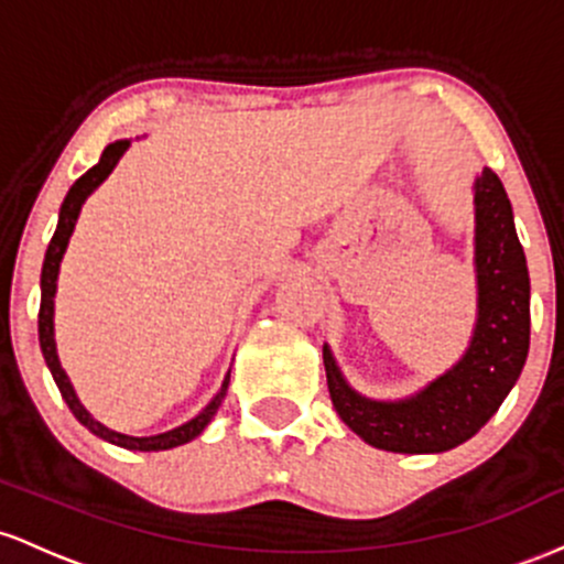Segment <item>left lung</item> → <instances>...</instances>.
Masks as SVG:
<instances>
[{"label":"left lung","instance_id":"obj_1","mask_svg":"<svg viewBox=\"0 0 564 564\" xmlns=\"http://www.w3.org/2000/svg\"><path fill=\"white\" fill-rule=\"evenodd\" d=\"M477 319L453 367L402 400H372L346 381L322 346L335 413L367 445L389 453H445L471 440L514 389L530 349V276L501 178H474Z\"/></svg>","mask_w":564,"mask_h":564}]
</instances>
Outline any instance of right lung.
<instances>
[{"label": "right lung", "instance_id": "obj_1", "mask_svg": "<svg viewBox=\"0 0 564 564\" xmlns=\"http://www.w3.org/2000/svg\"><path fill=\"white\" fill-rule=\"evenodd\" d=\"M130 143L132 141H128V138H124V141H113V143L106 145L104 154H100L98 164L87 170V173L82 175V178L74 183L72 188H68L66 199H63L61 213H58V226H55V234H53V239H50L47 252H44V263H42V282H40V288H42L40 346H42V354H44V362H47L50 372H53V381L61 389V397H63V400H66L68 410H72L74 419H77L82 426L90 429L95 436H100V440L111 442V445L124 447V451L160 453V451H170V447L186 445V442L197 440V436L205 432L207 423L213 421L215 413H218L220 402H224V397H226V391H229L231 370L226 372L224 383H220V389L215 391L213 400L207 402L205 408H202L199 413L194 415V419H188L186 423H181V426L170 429V432H162V434L130 436V434H122V432H113V429L104 426V423L93 419L90 410H87L85 404L79 402L77 391H74V386H72V378H68L66 370H63V367H61L58 346H55V293H58L61 261H63V256H66L68 239H72L74 226H77L82 205H85L87 197H90L95 188H98L100 183H104L113 173V167H117L119 160H122L124 151L130 149Z\"/></svg>", "mask_w": 564, "mask_h": 564}]
</instances>
